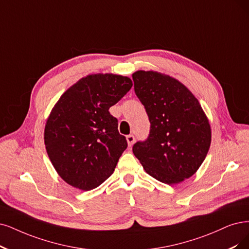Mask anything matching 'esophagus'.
Masks as SVG:
<instances>
[{"label": "esophagus", "mask_w": 249, "mask_h": 249, "mask_svg": "<svg viewBox=\"0 0 249 249\" xmlns=\"http://www.w3.org/2000/svg\"><path fill=\"white\" fill-rule=\"evenodd\" d=\"M126 141H127V143H128V145L131 146V145L133 144V142H134L135 139H134V136H133V135L129 134V135H127V136H126Z\"/></svg>", "instance_id": "obj_1"}]
</instances>
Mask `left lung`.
Returning <instances> with one entry per match:
<instances>
[{
	"label": "left lung",
	"instance_id": "obj_1",
	"mask_svg": "<svg viewBox=\"0 0 249 249\" xmlns=\"http://www.w3.org/2000/svg\"><path fill=\"white\" fill-rule=\"evenodd\" d=\"M134 91L144 106L151 129L133 154L145 172L177 185L199 169L208 153L211 129L198 99L178 80L154 71L132 73Z\"/></svg>",
	"mask_w": 249,
	"mask_h": 249
}]
</instances>
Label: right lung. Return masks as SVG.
Masks as SVG:
<instances>
[{
	"instance_id": "obj_1",
	"label": "right lung",
	"mask_w": 249,
	"mask_h": 249,
	"mask_svg": "<svg viewBox=\"0 0 249 249\" xmlns=\"http://www.w3.org/2000/svg\"><path fill=\"white\" fill-rule=\"evenodd\" d=\"M132 85L128 77L92 73L71 86L52 108L44 131L46 151L71 187L90 191L113 174L127 141L108 109Z\"/></svg>"
}]
</instances>
